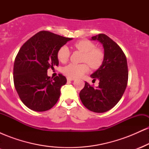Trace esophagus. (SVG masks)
<instances>
[{
    "mask_svg": "<svg viewBox=\"0 0 149 149\" xmlns=\"http://www.w3.org/2000/svg\"><path fill=\"white\" fill-rule=\"evenodd\" d=\"M75 80L74 78H69V77H68V78H67V80H70V81H73V80Z\"/></svg>",
    "mask_w": 149,
    "mask_h": 149,
    "instance_id": "34e87169",
    "label": "esophagus"
}]
</instances>
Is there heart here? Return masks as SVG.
Instances as JSON below:
<instances>
[{"label":"heart","mask_w":149,"mask_h":149,"mask_svg":"<svg viewBox=\"0 0 149 149\" xmlns=\"http://www.w3.org/2000/svg\"><path fill=\"white\" fill-rule=\"evenodd\" d=\"M74 47L83 53V61L88 63L92 69H99L103 64L104 53L101 49L96 48L92 42L88 40H79L74 44ZM69 55V49L65 45L61 47L57 52L58 59L62 63L67 61ZM88 65L86 63L80 64L71 63L63 68L62 72L69 78H76L88 72Z\"/></svg>","instance_id":"obj_1"}]
</instances>
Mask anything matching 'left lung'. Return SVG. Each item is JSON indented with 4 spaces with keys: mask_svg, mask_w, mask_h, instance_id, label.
<instances>
[{
    "mask_svg": "<svg viewBox=\"0 0 149 149\" xmlns=\"http://www.w3.org/2000/svg\"><path fill=\"white\" fill-rule=\"evenodd\" d=\"M91 40L100 42L104 49L103 64L90 76L100 83L94 88L85 82L79 96L89 110L104 113L115 107L123 95L128 80L127 59L120 46L105 34H98Z\"/></svg>",
    "mask_w": 149,
    "mask_h": 149,
    "instance_id": "obj_1",
    "label": "left lung"
}]
</instances>
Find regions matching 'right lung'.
<instances>
[{
	"mask_svg": "<svg viewBox=\"0 0 149 149\" xmlns=\"http://www.w3.org/2000/svg\"><path fill=\"white\" fill-rule=\"evenodd\" d=\"M71 40L42 31L20 48L14 63V84L20 100L29 109L45 111L57 102L66 78L59 74L52 79L47 76V69L58 66V50Z\"/></svg>",
	"mask_w": 149,
	"mask_h": 149,
	"instance_id": "right-lung-1",
	"label": "right lung"
}]
</instances>
